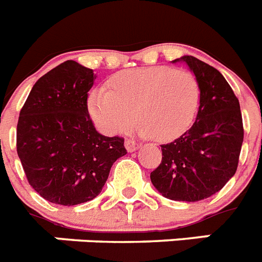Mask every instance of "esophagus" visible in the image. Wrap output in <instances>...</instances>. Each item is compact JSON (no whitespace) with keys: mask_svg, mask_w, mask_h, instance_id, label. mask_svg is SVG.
I'll return each instance as SVG.
<instances>
[{"mask_svg":"<svg viewBox=\"0 0 262 262\" xmlns=\"http://www.w3.org/2000/svg\"><path fill=\"white\" fill-rule=\"evenodd\" d=\"M125 148H126L127 151H135L140 148V144H138V142H136L135 140L127 138V140H125Z\"/></svg>","mask_w":262,"mask_h":262,"instance_id":"obj_1","label":"esophagus"}]
</instances>
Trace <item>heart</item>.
<instances>
[{
	"mask_svg": "<svg viewBox=\"0 0 262 262\" xmlns=\"http://www.w3.org/2000/svg\"><path fill=\"white\" fill-rule=\"evenodd\" d=\"M200 86L190 72L170 67L121 70L109 77L106 89L89 96V113L101 130H129L137 117L145 137L166 142L188 130L199 111Z\"/></svg>",
	"mask_w": 262,
	"mask_h": 262,
	"instance_id": "1",
	"label": "heart"
}]
</instances>
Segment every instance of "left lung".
Here are the masks:
<instances>
[{
    "label": "left lung",
    "instance_id": "8db88e82",
    "mask_svg": "<svg viewBox=\"0 0 262 262\" xmlns=\"http://www.w3.org/2000/svg\"><path fill=\"white\" fill-rule=\"evenodd\" d=\"M188 63L200 86V107L193 126L170 144L161 145V164L150 173L164 197L194 202L224 188L238 166L244 141L239 102L219 70L193 56Z\"/></svg>",
    "mask_w": 262,
    "mask_h": 262
}]
</instances>
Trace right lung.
I'll return each mask as SVG.
<instances>
[{"label": "right lung", "mask_w": 262, "mask_h": 262, "mask_svg": "<svg viewBox=\"0 0 262 262\" xmlns=\"http://www.w3.org/2000/svg\"><path fill=\"white\" fill-rule=\"evenodd\" d=\"M96 74L65 61L30 90L17 124V153L41 197L72 206L97 197L112 165L126 155L124 138L100 135L88 112Z\"/></svg>", "instance_id": "right-lung-1"}]
</instances>
